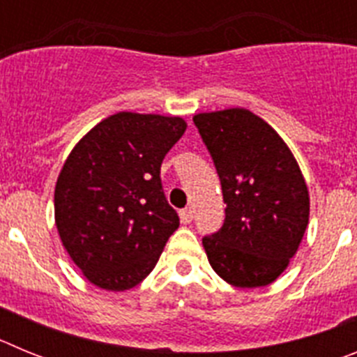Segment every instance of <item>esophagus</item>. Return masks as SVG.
Here are the masks:
<instances>
[{"instance_id":"1","label":"esophagus","mask_w":357,"mask_h":357,"mask_svg":"<svg viewBox=\"0 0 357 357\" xmlns=\"http://www.w3.org/2000/svg\"><path fill=\"white\" fill-rule=\"evenodd\" d=\"M181 222L184 223V225L193 222V211H191V207H185V209L181 211Z\"/></svg>"}]
</instances>
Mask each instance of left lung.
<instances>
[{"instance_id":"1","label":"left lung","mask_w":357,"mask_h":357,"mask_svg":"<svg viewBox=\"0 0 357 357\" xmlns=\"http://www.w3.org/2000/svg\"><path fill=\"white\" fill-rule=\"evenodd\" d=\"M222 182L225 220L202 239L214 272L238 288L268 286L288 268L309 222V193L288 144L247 109L193 118Z\"/></svg>"}]
</instances>
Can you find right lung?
<instances>
[{"instance_id":"obj_1","label":"right lung","mask_w":357,"mask_h":357,"mask_svg":"<svg viewBox=\"0 0 357 357\" xmlns=\"http://www.w3.org/2000/svg\"><path fill=\"white\" fill-rule=\"evenodd\" d=\"M185 127L175 116L118 112L91 128L66 159L55 185L56 230L98 288L139 284L178 229L160 164Z\"/></svg>"}]
</instances>
